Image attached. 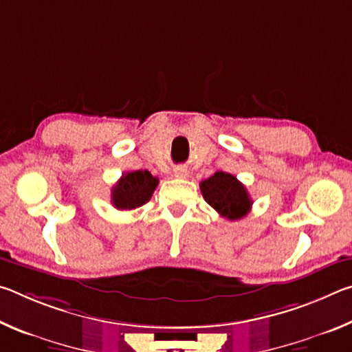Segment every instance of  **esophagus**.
Listing matches in <instances>:
<instances>
[{
  "instance_id": "esophagus-1",
  "label": "esophagus",
  "mask_w": 352,
  "mask_h": 352,
  "mask_svg": "<svg viewBox=\"0 0 352 352\" xmlns=\"http://www.w3.org/2000/svg\"><path fill=\"white\" fill-rule=\"evenodd\" d=\"M174 177L175 178H186L188 177V169L183 168V166H178L174 170Z\"/></svg>"
}]
</instances>
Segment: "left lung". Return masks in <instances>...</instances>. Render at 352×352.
Wrapping results in <instances>:
<instances>
[{
  "instance_id": "left-lung-1",
  "label": "left lung",
  "mask_w": 352,
  "mask_h": 352,
  "mask_svg": "<svg viewBox=\"0 0 352 352\" xmlns=\"http://www.w3.org/2000/svg\"><path fill=\"white\" fill-rule=\"evenodd\" d=\"M204 199L220 216L228 220H239L252 210L253 201L247 188L234 175L219 170L200 183Z\"/></svg>"
}]
</instances>
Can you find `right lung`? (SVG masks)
<instances>
[{"label":"right lung","mask_w":352,"mask_h":352,"mask_svg":"<svg viewBox=\"0 0 352 352\" xmlns=\"http://www.w3.org/2000/svg\"><path fill=\"white\" fill-rule=\"evenodd\" d=\"M158 178L148 170L126 172L111 189V204L116 210H135L151 200Z\"/></svg>","instance_id":"obj_1"}]
</instances>
